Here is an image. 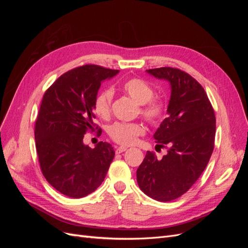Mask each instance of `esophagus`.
Wrapping results in <instances>:
<instances>
[{"label": "esophagus", "mask_w": 248, "mask_h": 248, "mask_svg": "<svg viewBox=\"0 0 248 248\" xmlns=\"http://www.w3.org/2000/svg\"><path fill=\"white\" fill-rule=\"evenodd\" d=\"M127 150V147H118L117 149H116V154H121V153H123V152H125Z\"/></svg>", "instance_id": "esophagus-1"}]
</instances>
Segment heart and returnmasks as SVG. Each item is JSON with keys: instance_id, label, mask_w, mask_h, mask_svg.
Wrapping results in <instances>:
<instances>
[{"instance_id": "b5f03b06", "label": "heart", "mask_w": 248, "mask_h": 248, "mask_svg": "<svg viewBox=\"0 0 248 248\" xmlns=\"http://www.w3.org/2000/svg\"><path fill=\"white\" fill-rule=\"evenodd\" d=\"M121 89L126 95L140 104L139 112L147 122L152 125L160 123L167 112V102L162 98L154 96V88L148 81L139 78H132L125 80ZM112 97L114 91L110 88L103 89L96 95L93 109L99 118L108 119L110 116ZM145 131V126L140 122H116L108 129L109 138L122 146L134 144Z\"/></svg>"}]
</instances>
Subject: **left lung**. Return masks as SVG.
Returning a JSON list of instances; mask_svg holds the SVG:
<instances>
[{
    "instance_id": "left-lung-1",
    "label": "left lung",
    "mask_w": 248,
    "mask_h": 248,
    "mask_svg": "<svg viewBox=\"0 0 248 248\" xmlns=\"http://www.w3.org/2000/svg\"><path fill=\"white\" fill-rule=\"evenodd\" d=\"M147 72L170 82L168 117L154 134L157 146L168 148V154L157 159L148 151L137 180L148 197L170 202L188 190L206 169L214 149L216 119L204 88L188 73L172 67Z\"/></svg>"
}]
</instances>
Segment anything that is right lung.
Listing matches in <instances>:
<instances>
[{"label": "right lung", "mask_w": 248, "mask_h": 248, "mask_svg": "<svg viewBox=\"0 0 248 248\" xmlns=\"http://www.w3.org/2000/svg\"><path fill=\"white\" fill-rule=\"evenodd\" d=\"M119 70L84 65L62 74L43 95L35 124L36 150L46 181L64 196L79 199L103 182L115 157L114 148L99 141L84 145L90 131L102 130L94 123L93 103L101 81Z\"/></svg>", "instance_id": "add662e5"}]
</instances>
